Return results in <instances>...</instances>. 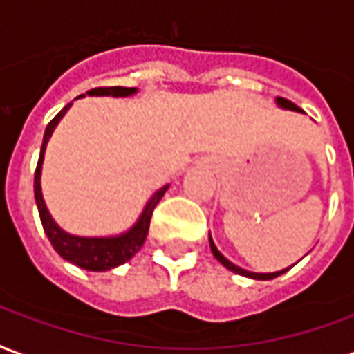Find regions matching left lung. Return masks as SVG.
Here are the masks:
<instances>
[{
    "label": "left lung",
    "mask_w": 354,
    "mask_h": 354,
    "mask_svg": "<svg viewBox=\"0 0 354 354\" xmlns=\"http://www.w3.org/2000/svg\"><path fill=\"white\" fill-rule=\"evenodd\" d=\"M277 103H279L281 107H285V109L301 111L300 107L296 105V103L288 102V100H285V97H277ZM209 245H211V251H213V254H215V259L218 260V262H221V264H223L224 268H228L230 272L239 273V275H245V277H252V279L266 281V279H273V277H279L281 273H285V272H288V270H290V268H286V270H281V272H275V273H252V272H247V270H241V268H237L236 264H232L230 260L224 259L223 254L216 251V247H215V243H213V239H209Z\"/></svg>",
    "instance_id": "obj_1"
}]
</instances>
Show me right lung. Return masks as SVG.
<instances>
[{"label":"right lung","instance_id":"right-lung-1","mask_svg":"<svg viewBox=\"0 0 354 354\" xmlns=\"http://www.w3.org/2000/svg\"><path fill=\"white\" fill-rule=\"evenodd\" d=\"M136 92V88H124V86H97V88L88 90V95H130ZM68 103L64 109L56 115V117L48 122L45 130V138H43V145H41V154L37 160V167H35V177H33V194H35V203L39 209L41 224L45 230L48 241L53 243L54 251L60 254L62 259H66L71 264L79 266L82 270L88 272H105L111 268L124 264L126 260H130L136 252L143 247L145 237L149 234V224H151L152 211L156 207V203L162 200V196L166 194L167 187L158 190L156 194L152 196L151 202L147 203L143 215L138 221V224L131 228L130 232H126L118 237H77L69 236L66 232H62L56 223L53 221V216L48 215V211L43 202L41 196V164H43V156H45L46 141L53 133L54 126L60 122V118L66 115V111L69 109Z\"/></svg>","mask_w":354,"mask_h":354}]
</instances>
